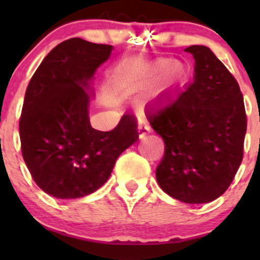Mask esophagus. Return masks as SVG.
Listing matches in <instances>:
<instances>
[{
    "label": "esophagus",
    "mask_w": 260,
    "mask_h": 260,
    "mask_svg": "<svg viewBox=\"0 0 260 260\" xmlns=\"http://www.w3.org/2000/svg\"><path fill=\"white\" fill-rule=\"evenodd\" d=\"M149 132H151V127L148 125V123L146 122L138 123V136H140V140H143Z\"/></svg>",
    "instance_id": "1"
}]
</instances>
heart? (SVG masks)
I'll use <instances>...</instances> for the list:
<instances>
[{
	"label": "heart",
	"mask_w": 260,
	"mask_h": 260,
	"mask_svg": "<svg viewBox=\"0 0 260 260\" xmlns=\"http://www.w3.org/2000/svg\"><path fill=\"white\" fill-rule=\"evenodd\" d=\"M143 84V77L141 74H124L120 77L119 83V90L123 94H131L133 91H136L137 89H140Z\"/></svg>",
	"instance_id": "b5f03b06"
}]
</instances>
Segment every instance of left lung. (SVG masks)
I'll use <instances>...</instances> for the list:
<instances>
[{
	"instance_id": "left-lung-1",
	"label": "left lung",
	"mask_w": 260,
	"mask_h": 260,
	"mask_svg": "<svg viewBox=\"0 0 260 260\" xmlns=\"http://www.w3.org/2000/svg\"><path fill=\"white\" fill-rule=\"evenodd\" d=\"M185 51L195 59L193 81L147 119L165 142L159 187L182 203L205 204L228 190L242 164L246 114L239 84L214 52Z\"/></svg>"
}]
</instances>
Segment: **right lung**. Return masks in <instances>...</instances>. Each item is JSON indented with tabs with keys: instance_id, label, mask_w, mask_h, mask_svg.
<instances>
[{
	"instance_id": "1",
	"label": "right lung",
	"mask_w": 260,
	"mask_h": 260,
	"mask_svg": "<svg viewBox=\"0 0 260 260\" xmlns=\"http://www.w3.org/2000/svg\"><path fill=\"white\" fill-rule=\"evenodd\" d=\"M112 50L79 38L62 41L26 89L20 117L23 161L36 185L54 198L78 199L98 190L119 154L138 140L133 115H123L109 132L89 122V84Z\"/></svg>"
}]
</instances>
